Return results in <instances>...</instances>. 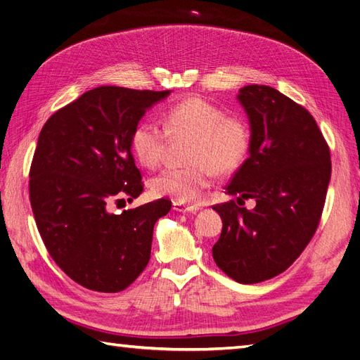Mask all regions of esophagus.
Segmentation results:
<instances>
[{
    "mask_svg": "<svg viewBox=\"0 0 360 360\" xmlns=\"http://www.w3.org/2000/svg\"><path fill=\"white\" fill-rule=\"evenodd\" d=\"M172 205H174L172 209L176 210V212H180V213H195V212L200 210L198 205H186V204L176 202V201H174Z\"/></svg>",
    "mask_w": 360,
    "mask_h": 360,
    "instance_id": "esophagus-1",
    "label": "esophagus"
}]
</instances>
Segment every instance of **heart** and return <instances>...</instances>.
Here are the masks:
<instances>
[{
	"label": "heart",
	"mask_w": 360,
	"mask_h": 360,
	"mask_svg": "<svg viewBox=\"0 0 360 360\" xmlns=\"http://www.w3.org/2000/svg\"><path fill=\"white\" fill-rule=\"evenodd\" d=\"M163 126L165 129L150 120L135 126L130 148L136 160L146 168H155L163 158L168 136L191 138V165L167 168L151 179L150 189L155 197L195 202L201 191L210 186L216 172L236 171L249 153L250 135L245 120L226 115L222 108L198 96L171 105L163 112Z\"/></svg>",
	"instance_id": "1"
}]
</instances>
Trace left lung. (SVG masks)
<instances>
[{"label": "left lung", "mask_w": 360, "mask_h": 360, "mask_svg": "<svg viewBox=\"0 0 360 360\" xmlns=\"http://www.w3.org/2000/svg\"><path fill=\"white\" fill-rule=\"evenodd\" d=\"M250 126L249 158L225 188L234 201L214 205L222 233L212 249L222 271L257 284L287 270L317 230L330 181V151L314 117L267 85L237 94ZM254 199L248 211L241 205Z\"/></svg>", "instance_id": "1"}]
</instances>
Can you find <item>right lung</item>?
I'll list each match as a JSON object with an SVG mask.
<instances>
[{"label": "right lung", "mask_w": 360, "mask_h": 360, "mask_svg": "<svg viewBox=\"0 0 360 360\" xmlns=\"http://www.w3.org/2000/svg\"><path fill=\"white\" fill-rule=\"evenodd\" d=\"M169 93L97 86L41 127L30 169L31 209L53 261L85 288L122 291L148 264L155 224L171 201L120 214L110 207L144 191L130 136Z\"/></svg>", "instance_id": "1"}]
</instances>
